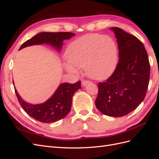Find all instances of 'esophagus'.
<instances>
[{
  "instance_id": "34e87169",
  "label": "esophagus",
  "mask_w": 159,
  "mask_h": 159,
  "mask_svg": "<svg viewBox=\"0 0 159 159\" xmlns=\"http://www.w3.org/2000/svg\"><path fill=\"white\" fill-rule=\"evenodd\" d=\"M89 83V81H87V80H83L81 81V85L83 86H85L88 84Z\"/></svg>"
}]
</instances>
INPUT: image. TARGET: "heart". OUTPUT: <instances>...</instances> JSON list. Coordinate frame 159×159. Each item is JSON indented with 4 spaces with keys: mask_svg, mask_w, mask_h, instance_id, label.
I'll list each match as a JSON object with an SVG mask.
<instances>
[{
    "mask_svg": "<svg viewBox=\"0 0 159 159\" xmlns=\"http://www.w3.org/2000/svg\"><path fill=\"white\" fill-rule=\"evenodd\" d=\"M65 70L79 74L85 68L91 78L102 80L111 75L118 63V49L111 38L98 34L81 36L67 48Z\"/></svg>",
    "mask_w": 159,
    "mask_h": 159,
    "instance_id": "heart-1",
    "label": "heart"
}]
</instances>
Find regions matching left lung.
Masks as SVG:
<instances>
[{
	"label": "left lung",
	"instance_id": "left-lung-1",
	"mask_svg": "<svg viewBox=\"0 0 159 159\" xmlns=\"http://www.w3.org/2000/svg\"><path fill=\"white\" fill-rule=\"evenodd\" d=\"M110 30L117 38L119 61L113 74L98 84L96 107L110 117H123L145 99L150 78L147 52L138 38L117 27Z\"/></svg>",
	"mask_w": 159,
	"mask_h": 159
}]
</instances>
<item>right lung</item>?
<instances>
[{
	"instance_id": "add662e5",
	"label": "right lung",
	"mask_w": 159,
	"mask_h": 159,
	"mask_svg": "<svg viewBox=\"0 0 159 159\" xmlns=\"http://www.w3.org/2000/svg\"><path fill=\"white\" fill-rule=\"evenodd\" d=\"M74 36L75 34L71 32H40L23 43L19 50L30 46L46 44L60 52L63 45V41L68 40ZM81 88L80 81L75 84L62 83L51 98L44 103L36 105L25 102L19 95L16 88L14 89L22 108L29 116L40 122L50 123L59 121L68 114L71 110L73 95Z\"/></svg>"
}]
</instances>
